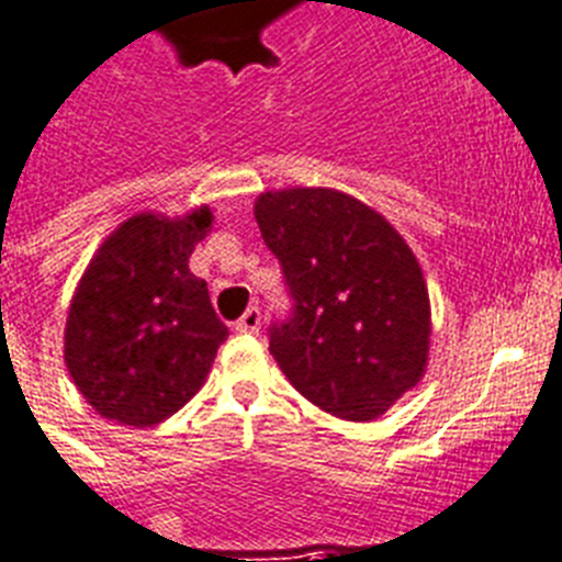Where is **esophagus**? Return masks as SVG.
Listing matches in <instances>:
<instances>
[{
    "label": "esophagus",
    "mask_w": 562,
    "mask_h": 562,
    "mask_svg": "<svg viewBox=\"0 0 562 562\" xmlns=\"http://www.w3.org/2000/svg\"><path fill=\"white\" fill-rule=\"evenodd\" d=\"M235 330H238V333H258V330H261V310L249 307L247 313L238 318Z\"/></svg>",
    "instance_id": "esophagus-1"
}]
</instances>
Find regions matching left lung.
<instances>
[{
	"mask_svg": "<svg viewBox=\"0 0 562 562\" xmlns=\"http://www.w3.org/2000/svg\"><path fill=\"white\" fill-rule=\"evenodd\" d=\"M292 310L270 324V353L313 405L350 422L382 416L425 373L428 286L416 255L379 212L336 189L255 201Z\"/></svg>",
	"mask_w": 562,
	"mask_h": 562,
	"instance_id": "obj_1",
	"label": "left lung"
}]
</instances>
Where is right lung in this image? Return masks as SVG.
Returning a JSON list of instances; mask_svg holds the SVG:
<instances>
[{
  "mask_svg": "<svg viewBox=\"0 0 562 562\" xmlns=\"http://www.w3.org/2000/svg\"><path fill=\"white\" fill-rule=\"evenodd\" d=\"M209 206L183 217L140 212L111 232L88 263L65 322V368L105 419L148 428L206 382L229 330L203 278L189 272Z\"/></svg>",
  "mask_w": 562,
  "mask_h": 562,
  "instance_id": "obj_1",
  "label": "right lung"
}]
</instances>
